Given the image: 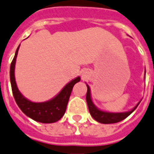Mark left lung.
Listing matches in <instances>:
<instances>
[{
	"mask_svg": "<svg viewBox=\"0 0 154 154\" xmlns=\"http://www.w3.org/2000/svg\"><path fill=\"white\" fill-rule=\"evenodd\" d=\"M87 85V92H86V103L88 105L90 113L92 116V118L97 120V122L102 123V124H113V123H118L121 121L125 118H127L128 116L132 113L133 111L137 108L138 104L132 110L125 112V113H108V112H104L100 110L97 108H96V106L94 105L91 97V91H90V87L88 85Z\"/></svg>",
	"mask_w": 154,
	"mask_h": 154,
	"instance_id": "1",
	"label": "left lung"
}]
</instances>
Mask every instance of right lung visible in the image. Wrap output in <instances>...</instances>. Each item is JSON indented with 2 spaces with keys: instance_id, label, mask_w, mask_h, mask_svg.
Here are the masks:
<instances>
[{
  "instance_id": "obj_1",
  "label": "right lung",
  "mask_w": 154,
  "mask_h": 154,
  "mask_svg": "<svg viewBox=\"0 0 154 154\" xmlns=\"http://www.w3.org/2000/svg\"><path fill=\"white\" fill-rule=\"evenodd\" d=\"M18 48L19 46L16 51V53L10 67V80H11L12 94L17 106L21 109L23 113H25L28 117L31 118L37 122L49 124V123L58 121L65 113L70 94L72 92L74 85L77 82H79L80 78L77 77L72 81H70L69 84L65 85L59 94H57L54 98H52L50 101H47L45 103L30 102L19 92L15 81L14 69H15V63H16Z\"/></svg>"
}]
</instances>
